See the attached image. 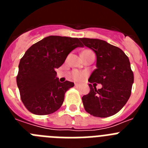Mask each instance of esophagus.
Instances as JSON below:
<instances>
[{
	"mask_svg": "<svg viewBox=\"0 0 148 148\" xmlns=\"http://www.w3.org/2000/svg\"><path fill=\"white\" fill-rule=\"evenodd\" d=\"M75 87H79V86H80V84H78V83H75Z\"/></svg>",
	"mask_w": 148,
	"mask_h": 148,
	"instance_id": "esophagus-1",
	"label": "esophagus"
}]
</instances>
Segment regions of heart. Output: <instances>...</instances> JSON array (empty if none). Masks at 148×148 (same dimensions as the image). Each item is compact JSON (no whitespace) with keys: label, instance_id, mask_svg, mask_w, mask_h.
<instances>
[{"label":"heart","instance_id":"heart-1","mask_svg":"<svg viewBox=\"0 0 148 148\" xmlns=\"http://www.w3.org/2000/svg\"><path fill=\"white\" fill-rule=\"evenodd\" d=\"M85 51H87V50H85ZM71 76L74 80L80 81L82 80V78H84V73H82V72L78 71V70H74V71L72 72Z\"/></svg>","mask_w":148,"mask_h":148}]
</instances>
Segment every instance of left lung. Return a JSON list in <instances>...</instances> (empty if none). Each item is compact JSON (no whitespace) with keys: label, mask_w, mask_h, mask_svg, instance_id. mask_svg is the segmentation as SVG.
Masks as SVG:
<instances>
[{"label":"left lung","mask_w":148,"mask_h":148,"mask_svg":"<svg viewBox=\"0 0 148 148\" xmlns=\"http://www.w3.org/2000/svg\"><path fill=\"white\" fill-rule=\"evenodd\" d=\"M80 40L96 56V69L88 82L102 85L97 90L89 84L90 92L82 97L84 108L96 117L113 116L125 105L131 94L134 77L129 58L120 48L105 40L86 38Z\"/></svg>","instance_id":"8db88e82"}]
</instances>
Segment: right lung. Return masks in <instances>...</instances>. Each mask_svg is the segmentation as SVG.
Here are the masks:
<instances>
[{
  "mask_svg": "<svg viewBox=\"0 0 148 148\" xmlns=\"http://www.w3.org/2000/svg\"><path fill=\"white\" fill-rule=\"evenodd\" d=\"M78 47H82L78 38L50 35L26 51L18 65L16 81L21 99L31 113L48 115L61 108L65 92L74 83H61L56 69Z\"/></svg>",
  "mask_w": 148,
  "mask_h": 148,
  "instance_id": "1",
  "label": "right lung"
}]
</instances>
